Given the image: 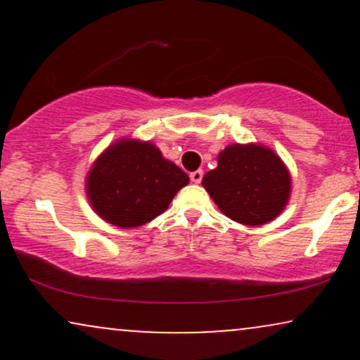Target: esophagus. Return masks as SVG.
I'll list each match as a JSON object with an SVG mask.
<instances>
[{
  "instance_id": "obj_1",
  "label": "esophagus",
  "mask_w": 360,
  "mask_h": 360,
  "mask_svg": "<svg viewBox=\"0 0 360 360\" xmlns=\"http://www.w3.org/2000/svg\"><path fill=\"white\" fill-rule=\"evenodd\" d=\"M189 177H191V181L194 184H200L201 179H203V171H194L189 174Z\"/></svg>"
}]
</instances>
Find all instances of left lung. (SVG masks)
Instances as JSON below:
<instances>
[{
  "label": "left lung",
  "mask_w": 360,
  "mask_h": 360,
  "mask_svg": "<svg viewBox=\"0 0 360 360\" xmlns=\"http://www.w3.org/2000/svg\"><path fill=\"white\" fill-rule=\"evenodd\" d=\"M203 188L223 214L255 226L283 212L291 194V176L271 148L233 143L218 154V166L206 172Z\"/></svg>",
  "instance_id": "obj_1"
}]
</instances>
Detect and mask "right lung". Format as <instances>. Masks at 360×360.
<instances>
[{"label": "right lung", "mask_w": 360, "mask_h": 360, "mask_svg": "<svg viewBox=\"0 0 360 360\" xmlns=\"http://www.w3.org/2000/svg\"><path fill=\"white\" fill-rule=\"evenodd\" d=\"M188 183V174L164 159L154 143L123 139L94 160L86 177V193L103 220L135 229L166 212Z\"/></svg>", "instance_id": "add662e5"}]
</instances>
